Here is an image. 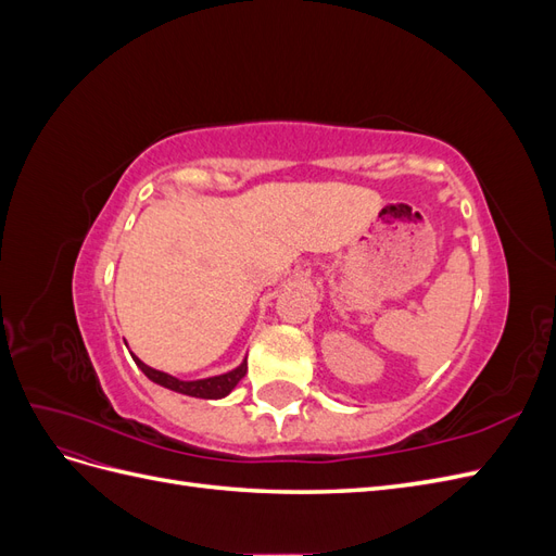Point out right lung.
I'll return each instance as SVG.
<instances>
[{
  "label": "right lung",
  "mask_w": 556,
  "mask_h": 556,
  "mask_svg": "<svg viewBox=\"0 0 556 556\" xmlns=\"http://www.w3.org/2000/svg\"><path fill=\"white\" fill-rule=\"evenodd\" d=\"M131 359L137 362V366L146 374L148 380H153L166 390L185 394V396H197V399H223L227 396L233 387L239 384V380L245 376L248 371V359H243L237 368H231V371L223 374V376H211V378H201V380H180L174 378L164 371H157V368L143 364L137 355H131Z\"/></svg>",
  "instance_id": "add662e5"
}]
</instances>
